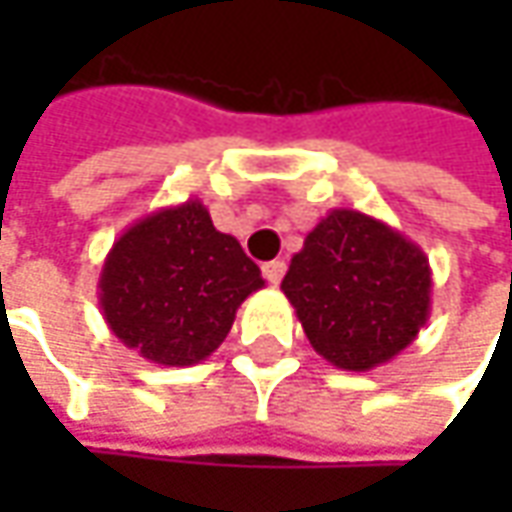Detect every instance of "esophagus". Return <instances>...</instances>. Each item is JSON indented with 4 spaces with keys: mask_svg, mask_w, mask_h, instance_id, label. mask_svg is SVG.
Returning <instances> with one entry per match:
<instances>
[{
    "mask_svg": "<svg viewBox=\"0 0 512 512\" xmlns=\"http://www.w3.org/2000/svg\"><path fill=\"white\" fill-rule=\"evenodd\" d=\"M262 273H265V279L270 285H279L282 276H285V262H282V259H273V262L262 265Z\"/></svg>",
    "mask_w": 512,
    "mask_h": 512,
    "instance_id": "1",
    "label": "esophagus"
}]
</instances>
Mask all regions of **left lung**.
<instances>
[{"label": "left lung", "mask_w": 512, "mask_h": 512, "mask_svg": "<svg viewBox=\"0 0 512 512\" xmlns=\"http://www.w3.org/2000/svg\"><path fill=\"white\" fill-rule=\"evenodd\" d=\"M313 350L364 373L396 359L430 319L424 250L362 210L336 207L305 236L282 279Z\"/></svg>", "instance_id": "obj_1"}]
</instances>
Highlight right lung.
Returning a JSON list of instances; mask_svg holds the SVG:
<instances>
[{
	"label": "right lung",
	"mask_w": 512,
	"mask_h": 512,
	"mask_svg": "<svg viewBox=\"0 0 512 512\" xmlns=\"http://www.w3.org/2000/svg\"><path fill=\"white\" fill-rule=\"evenodd\" d=\"M265 279L216 230L199 199L153 210L113 242L99 276L110 333L142 359L190 367L225 342L236 310Z\"/></svg>",
	"instance_id": "1"
}]
</instances>
